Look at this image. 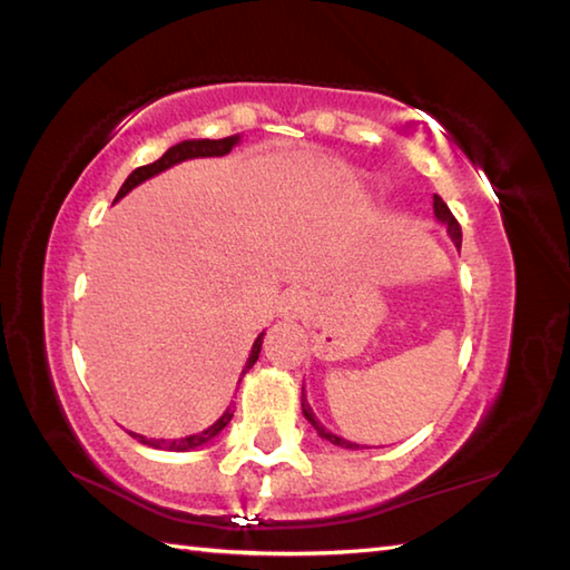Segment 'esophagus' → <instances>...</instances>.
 <instances>
[{"instance_id": "obj_1", "label": "esophagus", "mask_w": 570, "mask_h": 570, "mask_svg": "<svg viewBox=\"0 0 570 570\" xmlns=\"http://www.w3.org/2000/svg\"><path fill=\"white\" fill-rule=\"evenodd\" d=\"M278 314L284 318H304L308 314V296L304 292H286L278 304Z\"/></svg>"}]
</instances>
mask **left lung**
Instances as JSON below:
<instances>
[{"label": "left lung", "mask_w": 570, "mask_h": 570, "mask_svg": "<svg viewBox=\"0 0 570 570\" xmlns=\"http://www.w3.org/2000/svg\"><path fill=\"white\" fill-rule=\"evenodd\" d=\"M433 212H436L439 222H443V224L449 226V234H451L453 244L461 246V224L456 222V216L451 214V209L446 206V202H443L439 194H433ZM302 411H304V416L308 419V423H312V426L316 429V433H318L321 439H326V441L336 443V446H344V449H358L356 443H348V441H344V439H338V436H334V433H328L324 426H321V423L316 421V416L312 413V406H308V403H306V396H304V393H302Z\"/></svg>", "instance_id": "1"}]
</instances>
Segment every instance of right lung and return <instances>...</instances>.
I'll return each mask as SVG.
<instances>
[{"instance_id":"add662e5","label":"right lung","mask_w":570,"mask_h":570,"mask_svg":"<svg viewBox=\"0 0 570 570\" xmlns=\"http://www.w3.org/2000/svg\"><path fill=\"white\" fill-rule=\"evenodd\" d=\"M236 141H239V137H226V139H191V141H181V144H177V147H171L167 154H164L161 159H157L154 164H147V167L134 169V171L129 174V177H127V181L121 184V189H119V194H117V199H121L124 194H129L137 184L147 181L149 177H154V174H159V171H164V169H169V167H174V164H179V161H184V159H196V157H224V154H229V151H232V147H234ZM117 199H114V202H117ZM262 341H264V334L254 341L252 354H249V361H246V366H244V371H242V376H244L246 371H249V368L256 364L258 351H262ZM232 416H234V411H232V409H226L224 416H222L219 421H216L212 429H206V431H202V433H196V436L179 439V441L144 439V436H139V433H131V431H129V433H131L134 439L141 441V443H147V446H151V449L189 451V449H196V446H204V443H206V441H212V439L216 436V433H222V429L226 426V423L232 421Z\"/></svg>"}]
</instances>
